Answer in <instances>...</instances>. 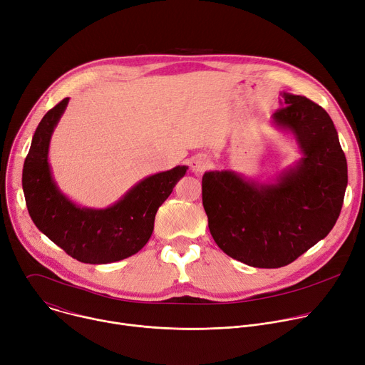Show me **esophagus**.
Segmentation results:
<instances>
[{"label":"esophagus","mask_w":365,"mask_h":365,"mask_svg":"<svg viewBox=\"0 0 365 365\" xmlns=\"http://www.w3.org/2000/svg\"><path fill=\"white\" fill-rule=\"evenodd\" d=\"M190 166H191L192 173L202 174V173H205V171L207 170V168L210 166V160H209V158H206V156H203V155H199V156H195V158L191 159Z\"/></svg>","instance_id":"34e87169"}]
</instances>
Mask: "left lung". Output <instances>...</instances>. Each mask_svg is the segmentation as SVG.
<instances>
[{
	"mask_svg": "<svg viewBox=\"0 0 365 365\" xmlns=\"http://www.w3.org/2000/svg\"><path fill=\"white\" fill-rule=\"evenodd\" d=\"M272 124L291 134L301 158L270 181L232 170L202 180L210 234L230 257L276 269L323 240L339 217L348 185L346 158L327 112L305 96L280 93Z\"/></svg>",
	"mask_w": 365,
	"mask_h": 365,
	"instance_id": "left-lung-1",
	"label": "left lung"
}]
</instances>
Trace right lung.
Masks as SVG:
<instances>
[{
  "mask_svg": "<svg viewBox=\"0 0 365 365\" xmlns=\"http://www.w3.org/2000/svg\"><path fill=\"white\" fill-rule=\"evenodd\" d=\"M70 98L41 120L23 165L26 206L36 228L68 256L91 264L114 263L142 250L153 232L159 206L170 197L188 166L149 175L105 209L83 207L66 195L52 175L48 159L51 137Z\"/></svg>",
  "mask_w": 365,
  "mask_h": 365,
  "instance_id": "add662e5",
  "label": "right lung"
}]
</instances>
